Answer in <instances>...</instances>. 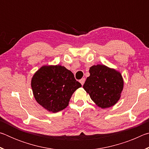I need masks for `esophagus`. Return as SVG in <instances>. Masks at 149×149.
Wrapping results in <instances>:
<instances>
[{"label":"esophagus","mask_w":149,"mask_h":149,"mask_svg":"<svg viewBox=\"0 0 149 149\" xmlns=\"http://www.w3.org/2000/svg\"><path fill=\"white\" fill-rule=\"evenodd\" d=\"M85 81V78H82V79L79 81V82L81 83V84L82 86L84 85Z\"/></svg>","instance_id":"obj_1"}]
</instances>
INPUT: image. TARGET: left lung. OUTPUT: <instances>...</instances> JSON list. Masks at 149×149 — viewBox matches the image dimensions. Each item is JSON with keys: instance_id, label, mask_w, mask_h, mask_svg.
Segmentation results:
<instances>
[{"instance_id": "left-lung-1", "label": "left lung", "mask_w": 149, "mask_h": 149, "mask_svg": "<svg viewBox=\"0 0 149 149\" xmlns=\"http://www.w3.org/2000/svg\"><path fill=\"white\" fill-rule=\"evenodd\" d=\"M89 73L83 87L95 104L104 109L116 104L123 89L121 73L104 64L93 65Z\"/></svg>"}]
</instances>
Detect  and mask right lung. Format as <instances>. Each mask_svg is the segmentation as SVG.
Returning <instances> with one entry per match:
<instances>
[{
  "label": "right lung",
  "instance_id": "right-lung-1",
  "mask_svg": "<svg viewBox=\"0 0 149 149\" xmlns=\"http://www.w3.org/2000/svg\"><path fill=\"white\" fill-rule=\"evenodd\" d=\"M31 85L36 101L48 112L64 110L78 88L73 73L60 65H42L33 75Z\"/></svg>",
  "mask_w": 149,
  "mask_h": 149
}]
</instances>
